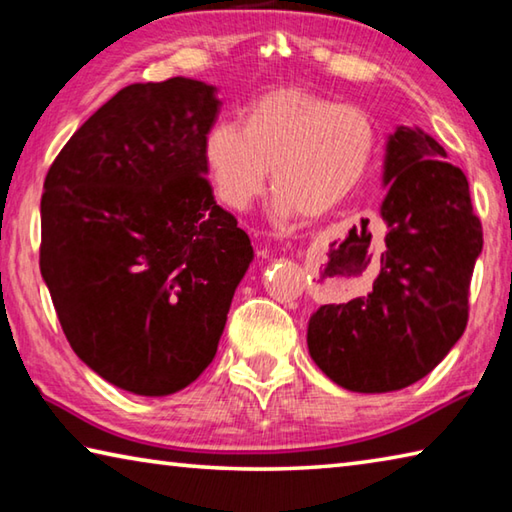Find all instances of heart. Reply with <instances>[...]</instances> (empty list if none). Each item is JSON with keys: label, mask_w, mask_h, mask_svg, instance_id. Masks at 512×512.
I'll use <instances>...</instances> for the list:
<instances>
[{"label": "heart", "mask_w": 512, "mask_h": 512, "mask_svg": "<svg viewBox=\"0 0 512 512\" xmlns=\"http://www.w3.org/2000/svg\"><path fill=\"white\" fill-rule=\"evenodd\" d=\"M379 149L370 112L300 88L250 101L241 126L216 121L203 137V167L219 201L244 212L264 194L273 167L275 221L325 216L366 180Z\"/></svg>", "instance_id": "obj_1"}]
</instances>
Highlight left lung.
I'll return each mask as SVG.
<instances>
[{"instance_id": "left-lung-1", "label": "left lung", "mask_w": 512, "mask_h": 512, "mask_svg": "<svg viewBox=\"0 0 512 512\" xmlns=\"http://www.w3.org/2000/svg\"><path fill=\"white\" fill-rule=\"evenodd\" d=\"M381 203L386 250L372 291L309 318L307 345L325 375L354 393L415 384L461 339L483 248L465 173L420 128L388 137Z\"/></svg>"}]
</instances>
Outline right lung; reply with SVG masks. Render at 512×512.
Returning <instances> with one entry per match:
<instances>
[{"instance_id":"1","label":"right lung","mask_w":512,"mask_h":512,"mask_svg":"<svg viewBox=\"0 0 512 512\" xmlns=\"http://www.w3.org/2000/svg\"><path fill=\"white\" fill-rule=\"evenodd\" d=\"M216 88L133 83L58 153L40 201V273L85 366L135 395H171L210 366L248 235L216 205L201 158Z\"/></svg>"}]
</instances>
